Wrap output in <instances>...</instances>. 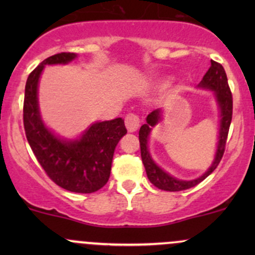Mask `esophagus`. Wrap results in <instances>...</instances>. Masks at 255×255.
Returning a JSON list of instances; mask_svg holds the SVG:
<instances>
[{"label": "esophagus", "mask_w": 255, "mask_h": 255, "mask_svg": "<svg viewBox=\"0 0 255 255\" xmlns=\"http://www.w3.org/2000/svg\"><path fill=\"white\" fill-rule=\"evenodd\" d=\"M125 124L126 127H127V130L129 131V133H133V131L137 130V128H139L140 121L135 114H128V115L126 116Z\"/></svg>", "instance_id": "obj_1"}]
</instances>
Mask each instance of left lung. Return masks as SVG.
<instances>
[{
    "instance_id": "8db88e82",
    "label": "left lung",
    "mask_w": 255,
    "mask_h": 255,
    "mask_svg": "<svg viewBox=\"0 0 255 255\" xmlns=\"http://www.w3.org/2000/svg\"><path fill=\"white\" fill-rule=\"evenodd\" d=\"M197 87L201 90L212 91L219 113L218 141L215 158H213V162L210 165V168L201 176L188 181L178 180V178L171 176L169 172L163 170L152 158L150 150H148V139H150L152 129L163 120L164 110L156 109L152 111L151 114H148L147 118H146V124L142 125L139 130L140 151H141V159L142 163H144L146 174H147L150 182L153 186H156L157 188L162 189V191L178 192L197 186L198 183L204 181L217 168L222 157H223L225 142H227L228 133H229V127L231 124V118H233V96H231L229 85H228V78L223 66L215 62V61H211V67H210L209 71L204 75L203 80L199 83Z\"/></svg>"
}]
</instances>
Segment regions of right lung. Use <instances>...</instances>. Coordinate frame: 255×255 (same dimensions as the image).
Returning <instances> with one entry per match:
<instances>
[{"label":"right lung","instance_id":"obj_1","mask_svg":"<svg viewBox=\"0 0 255 255\" xmlns=\"http://www.w3.org/2000/svg\"><path fill=\"white\" fill-rule=\"evenodd\" d=\"M78 57L61 52L43 61L28 75L25 86L24 127L34 156L57 186L74 193H93L110 177L114 152L127 134L121 118L90 125L80 136H58L42 120L38 103V85L46 64H68Z\"/></svg>","mask_w":255,"mask_h":255}]
</instances>
